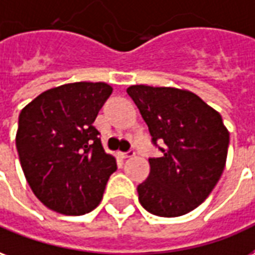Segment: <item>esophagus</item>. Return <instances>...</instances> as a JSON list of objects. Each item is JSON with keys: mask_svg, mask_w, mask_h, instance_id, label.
Segmentation results:
<instances>
[{"mask_svg": "<svg viewBox=\"0 0 255 255\" xmlns=\"http://www.w3.org/2000/svg\"><path fill=\"white\" fill-rule=\"evenodd\" d=\"M118 155H120L122 159H129V157H133V156H134V152H133V150H130V152H120Z\"/></svg>", "mask_w": 255, "mask_h": 255, "instance_id": "esophagus-1", "label": "esophagus"}]
</instances>
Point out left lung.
I'll use <instances>...</instances> for the list:
<instances>
[{
    "label": "left lung",
    "instance_id": "obj_1",
    "mask_svg": "<svg viewBox=\"0 0 255 255\" xmlns=\"http://www.w3.org/2000/svg\"><path fill=\"white\" fill-rule=\"evenodd\" d=\"M152 141L163 155L149 159V175L138 185L144 209L161 217L186 215L206 200L227 161L230 131L222 115L187 89L130 85Z\"/></svg>",
    "mask_w": 255,
    "mask_h": 255
}]
</instances>
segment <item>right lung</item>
<instances>
[{
    "instance_id": "obj_1",
    "label": "right lung",
    "mask_w": 255,
    "mask_h": 255,
    "mask_svg": "<svg viewBox=\"0 0 255 255\" xmlns=\"http://www.w3.org/2000/svg\"><path fill=\"white\" fill-rule=\"evenodd\" d=\"M111 92L102 81L59 85L18 115L16 146L24 176L51 211L79 216L102 201L117 160L103 149L94 121Z\"/></svg>"
}]
</instances>
